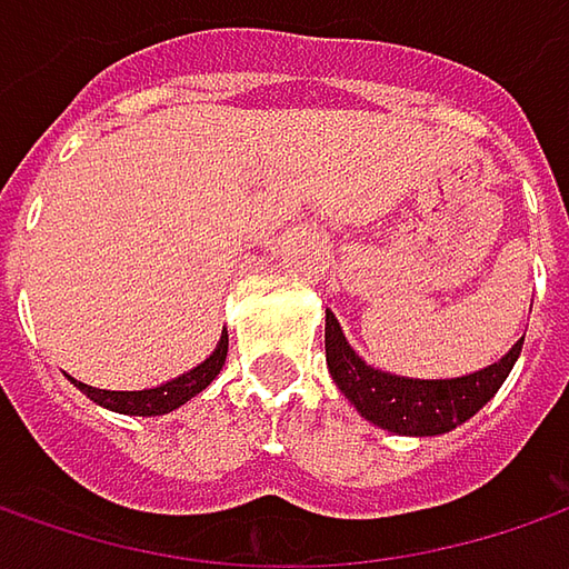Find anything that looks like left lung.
I'll list each match as a JSON object with an SVG mask.
<instances>
[{"instance_id": "left-lung-1", "label": "left lung", "mask_w": 569, "mask_h": 569, "mask_svg": "<svg viewBox=\"0 0 569 569\" xmlns=\"http://www.w3.org/2000/svg\"><path fill=\"white\" fill-rule=\"evenodd\" d=\"M526 336L513 351L491 367L459 380H408L373 370L351 351L341 336L339 319L326 313V363L329 373L351 405L367 421L402 437H437L447 433L493 399V392L510 377Z\"/></svg>"}]
</instances>
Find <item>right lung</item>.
Listing matches in <instances>:
<instances>
[{"instance_id": "obj_1", "label": "right lung", "mask_w": 569, "mask_h": 569, "mask_svg": "<svg viewBox=\"0 0 569 569\" xmlns=\"http://www.w3.org/2000/svg\"><path fill=\"white\" fill-rule=\"evenodd\" d=\"M224 358H228V332L221 336L218 348L211 351V358L199 363L196 370H189L177 380L164 382L158 389H142V392H110V389H94V386H84V382L72 380L88 396L94 399L103 408L110 411H120V415H139V418H154V415H167L180 405H187L192 396H199L206 389L208 382L214 380L224 367Z\"/></svg>"}]
</instances>
